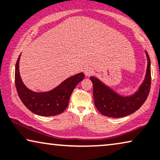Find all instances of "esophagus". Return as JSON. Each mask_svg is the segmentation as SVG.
Segmentation results:
<instances>
[{
  "mask_svg": "<svg viewBox=\"0 0 160 160\" xmlns=\"http://www.w3.org/2000/svg\"><path fill=\"white\" fill-rule=\"evenodd\" d=\"M84 73L86 74V76H90L91 74H92L93 73V70L91 67H88V66H86V67L84 68Z\"/></svg>",
  "mask_w": 160,
  "mask_h": 160,
  "instance_id": "esophagus-1",
  "label": "esophagus"
}]
</instances>
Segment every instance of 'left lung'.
<instances>
[{"label": "left lung", "instance_id": "8db88e82", "mask_svg": "<svg viewBox=\"0 0 160 160\" xmlns=\"http://www.w3.org/2000/svg\"><path fill=\"white\" fill-rule=\"evenodd\" d=\"M147 68L145 79L133 94L123 96L116 93L96 77L91 76L93 99L97 109L105 116L121 118L138 110L148 97L151 88V61L146 51Z\"/></svg>", "mask_w": 160, "mask_h": 160}]
</instances>
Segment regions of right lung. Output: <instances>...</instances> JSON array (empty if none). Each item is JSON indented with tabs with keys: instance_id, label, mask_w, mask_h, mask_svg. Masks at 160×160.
I'll return each instance as SVG.
<instances>
[{
	"instance_id": "obj_1",
	"label": "right lung",
	"mask_w": 160,
	"mask_h": 160,
	"mask_svg": "<svg viewBox=\"0 0 160 160\" xmlns=\"http://www.w3.org/2000/svg\"><path fill=\"white\" fill-rule=\"evenodd\" d=\"M20 55L15 66V86L19 97L29 110L42 116H52L61 114L68 107L72 91L82 80V72L66 79L56 88L46 92H35L28 88L23 83L19 70Z\"/></svg>"
}]
</instances>
